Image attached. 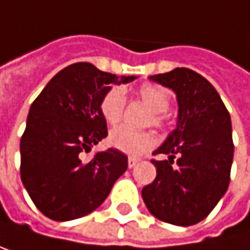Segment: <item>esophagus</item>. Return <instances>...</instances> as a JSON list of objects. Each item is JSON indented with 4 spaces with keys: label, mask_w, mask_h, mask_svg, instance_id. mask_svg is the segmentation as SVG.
<instances>
[{
    "label": "esophagus",
    "mask_w": 250,
    "mask_h": 250,
    "mask_svg": "<svg viewBox=\"0 0 250 250\" xmlns=\"http://www.w3.org/2000/svg\"><path fill=\"white\" fill-rule=\"evenodd\" d=\"M139 163V158H134V157H129L128 158V167H134Z\"/></svg>",
    "instance_id": "1"
}]
</instances>
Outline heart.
I'll list each match as a JSON object with an SVG mask.
<instances>
[{
    "label": "heart",
    "instance_id": "1",
    "mask_svg": "<svg viewBox=\"0 0 250 250\" xmlns=\"http://www.w3.org/2000/svg\"><path fill=\"white\" fill-rule=\"evenodd\" d=\"M136 95L142 103H145L154 111L152 122L155 125H161L163 121H165V114L163 113H166L170 107L169 92L158 84H143L137 89ZM124 108L125 95L118 87L110 89L104 95V98L101 99L99 104V111L108 125H116L118 122H121L124 116ZM108 143L114 149H118L126 155L137 157L152 149L155 146V137L152 132L147 131H134L128 126H119L110 132Z\"/></svg>",
    "mask_w": 250,
    "mask_h": 250
}]
</instances>
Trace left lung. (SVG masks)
I'll use <instances>...</instances> for the list:
<instances>
[{
  "label": "left lung",
  "mask_w": 250,
  "mask_h": 250,
  "mask_svg": "<svg viewBox=\"0 0 250 250\" xmlns=\"http://www.w3.org/2000/svg\"><path fill=\"white\" fill-rule=\"evenodd\" d=\"M149 80L175 92L178 122L154 152L169 157L152 160L157 176L143 187L142 198L157 219L190 226L211 213L228 190L234 157L231 116L209 81L191 69L176 67Z\"/></svg>",
  "instance_id": "left-lung-1"
}]
</instances>
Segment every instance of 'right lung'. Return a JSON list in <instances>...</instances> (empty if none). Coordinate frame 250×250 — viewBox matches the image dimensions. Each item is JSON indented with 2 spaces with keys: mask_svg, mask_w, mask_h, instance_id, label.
<instances>
[{
  "mask_svg": "<svg viewBox=\"0 0 250 250\" xmlns=\"http://www.w3.org/2000/svg\"><path fill=\"white\" fill-rule=\"evenodd\" d=\"M132 80L136 77H116L90 63H74L34 99L21 139V179L46 217L66 222L87 216L126 170L128 157L113 147L92 160L83 154L108 134L99 104L110 84Z\"/></svg>",
  "mask_w": 250,
  "mask_h": 250,
  "instance_id": "1",
  "label": "right lung"
}]
</instances>
